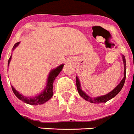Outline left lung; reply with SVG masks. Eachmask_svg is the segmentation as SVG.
Masks as SVG:
<instances>
[{"instance_id":"8db88e82","label":"left lung","mask_w":134,"mask_h":134,"mask_svg":"<svg viewBox=\"0 0 134 134\" xmlns=\"http://www.w3.org/2000/svg\"><path fill=\"white\" fill-rule=\"evenodd\" d=\"M122 60L123 62H124V78L121 82L118 84L117 86L115 87L113 91H111V92H109L107 94H105V95L102 96H99V97H91L90 96H88V94H86L85 92H84L81 88V85H80V80H79V77L78 76H76V87H77L78 92H79V94L84 99H85L86 100H88L91 103H106L107 101L109 100L110 99H113V97H115L118 93L120 92V91L122 89L123 86H124V83H125V77H126V62H125V56L124 55H122Z\"/></svg>"}]
</instances>
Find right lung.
Returning a JSON list of instances; mask_svg holds the SVG:
<instances>
[{
  "instance_id": "right-lung-1",
  "label": "right lung",
  "mask_w": 134,
  "mask_h": 134,
  "mask_svg": "<svg viewBox=\"0 0 134 134\" xmlns=\"http://www.w3.org/2000/svg\"><path fill=\"white\" fill-rule=\"evenodd\" d=\"M20 42L16 43L14 45L13 48V51L19 45ZM12 54L10 55V57L9 58V60L8 61V68H9V64L11 60ZM64 64H61L58 66L57 68H54L49 72V74H48V79L46 81V86L45 87L44 89L41 91L40 94H37L36 96L34 97H26V96L23 95L22 94L16 91L13 86H11L12 90L13 91L14 94H15L16 97L20 99L21 100L23 101L25 103L29 104V105H42V104L45 103L47 102L48 100H49L52 97L53 94H54V91H53V83L54 81L55 80V78L57 77V76H58L60 72L62 71V68H63Z\"/></svg>"
}]
</instances>
